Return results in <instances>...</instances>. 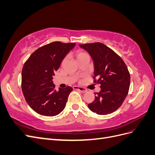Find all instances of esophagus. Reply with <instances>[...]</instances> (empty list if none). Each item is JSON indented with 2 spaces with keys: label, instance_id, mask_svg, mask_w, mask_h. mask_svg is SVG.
Listing matches in <instances>:
<instances>
[{
  "label": "esophagus",
  "instance_id": "34e87169",
  "mask_svg": "<svg viewBox=\"0 0 155 155\" xmlns=\"http://www.w3.org/2000/svg\"><path fill=\"white\" fill-rule=\"evenodd\" d=\"M74 89H76V90H79L80 92H81L82 93H85L87 91L85 88L84 87H78V86H74L73 87Z\"/></svg>",
  "mask_w": 155,
  "mask_h": 155
}]
</instances>
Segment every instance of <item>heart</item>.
<instances>
[{
  "instance_id": "heart-1",
  "label": "heart",
  "mask_w": 155,
  "mask_h": 155,
  "mask_svg": "<svg viewBox=\"0 0 155 155\" xmlns=\"http://www.w3.org/2000/svg\"><path fill=\"white\" fill-rule=\"evenodd\" d=\"M86 54H87L86 53L82 52V51H78L77 54H76V58H77V59H78V58H81V57H82V56L85 55H86Z\"/></svg>"
}]
</instances>
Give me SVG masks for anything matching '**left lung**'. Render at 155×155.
<instances>
[{"mask_svg": "<svg viewBox=\"0 0 155 155\" xmlns=\"http://www.w3.org/2000/svg\"><path fill=\"white\" fill-rule=\"evenodd\" d=\"M90 54L94 62V79L101 91L88 107L100 115L110 114L123 104L128 94L130 74L125 63L114 51L101 43L79 45ZM96 95V94H95Z\"/></svg>", "mask_w": 155, "mask_h": 155, "instance_id": "8db88e82", "label": "left lung"}]
</instances>
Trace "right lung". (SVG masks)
<instances>
[{"label": "right lung", "instance_id": "add662e5", "mask_svg": "<svg viewBox=\"0 0 155 155\" xmlns=\"http://www.w3.org/2000/svg\"><path fill=\"white\" fill-rule=\"evenodd\" d=\"M76 43L55 41L36 50L22 70V91L28 104L42 116H54L61 112L72 88H59L53 83L54 72Z\"/></svg>", "mask_w": 155, "mask_h": 155}]
</instances>
